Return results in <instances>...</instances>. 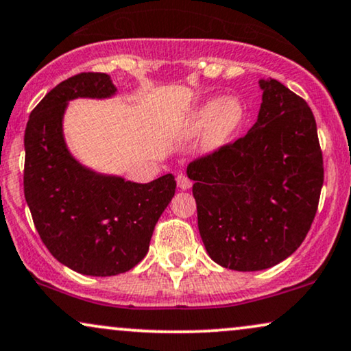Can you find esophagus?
I'll list each match as a JSON object with an SVG mask.
<instances>
[{
	"instance_id": "obj_1",
	"label": "esophagus",
	"mask_w": 351,
	"mask_h": 351,
	"mask_svg": "<svg viewBox=\"0 0 351 351\" xmlns=\"http://www.w3.org/2000/svg\"><path fill=\"white\" fill-rule=\"evenodd\" d=\"M176 184H178V188L181 189V191H186V189H189L191 188V180L188 178V176H184V175H178L176 176Z\"/></svg>"
}]
</instances>
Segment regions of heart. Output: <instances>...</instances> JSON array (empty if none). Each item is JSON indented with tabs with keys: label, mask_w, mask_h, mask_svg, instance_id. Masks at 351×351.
I'll return each mask as SVG.
<instances>
[{
	"label": "heart",
	"mask_w": 351,
	"mask_h": 351,
	"mask_svg": "<svg viewBox=\"0 0 351 351\" xmlns=\"http://www.w3.org/2000/svg\"><path fill=\"white\" fill-rule=\"evenodd\" d=\"M245 117V104L238 97H210L197 105L181 123L180 137L193 139L204 132L202 152L215 154L232 141Z\"/></svg>",
	"instance_id": "b5f03b06"
}]
</instances>
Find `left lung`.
Here are the masks:
<instances>
[{"instance_id": "8db88e82", "label": "left lung", "mask_w": 351, "mask_h": 351, "mask_svg": "<svg viewBox=\"0 0 351 351\" xmlns=\"http://www.w3.org/2000/svg\"><path fill=\"white\" fill-rule=\"evenodd\" d=\"M259 87L263 104L247 134L186 170L208 257L238 272L274 267L298 250L324 183L311 108L272 77Z\"/></svg>"}]
</instances>
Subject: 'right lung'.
<instances>
[{"label":"right lung","instance_id":"add662e5","mask_svg":"<svg viewBox=\"0 0 351 351\" xmlns=\"http://www.w3.org/2000/svg\"><path fill=\"white\" fill-rule=\"evenodd\" d=\"M117 94L105 73L66 79L35 106L24 134V194L35 228L56 261L92 277L128 272L144 259L176 188L171 173L134 183L71 154L63 128L69 101Z\"/></svg>","mask_w":351,"mask_h":351}]
</instances>
